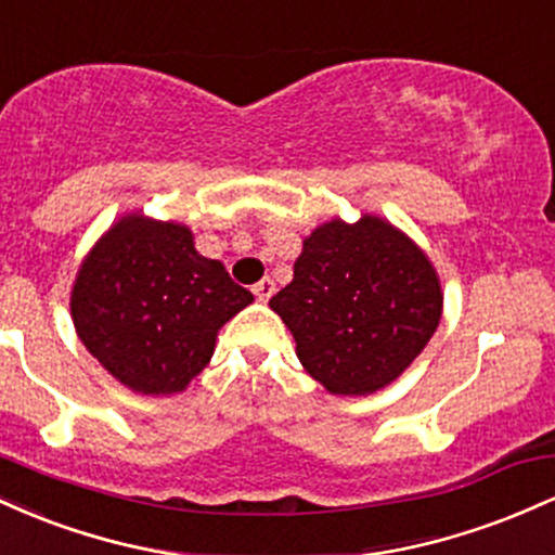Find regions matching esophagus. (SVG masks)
Instances as JSON below:
<instances>
[{
  "instance_id": "34e87169",
  "label": "esophagus",
  "mask_w": 555,
  "mask_h": 555,
  "mask_svg": "<svg viewBox=\"0 0 555 555\" xmlns=\"http://www.w3.org/2000/svg\"><path fill=\"white\" fill-rule=\"evenodd\" d=\"M253 292H256V297L260 299V302H269V299L273 297V292H276V284L266 276V279H260L256 286H253Z\"/></svg>"
}]
</instances>
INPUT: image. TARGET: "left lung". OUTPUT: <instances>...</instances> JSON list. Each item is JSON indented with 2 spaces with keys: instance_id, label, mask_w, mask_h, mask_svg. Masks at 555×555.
I'll use <instances>...</instances> for the list:
<instances>
[{
  "instance_id": "1",
  "label": "left lung",
  "mask_w": 555,
  "mask_h": 555,
  "mask_svg": "<svg viewBox=\"0 0 555 555\" xmlns=\"http://www.w3.org/2000/svg\"><path fill=\"white\" fill-rule=\"evenodd\" d=\"M297 358L331 393H373L410 367L441 321L430 260L375 216L318 227L295 279L271 297Z\"/></svg>"
}]
</instances>
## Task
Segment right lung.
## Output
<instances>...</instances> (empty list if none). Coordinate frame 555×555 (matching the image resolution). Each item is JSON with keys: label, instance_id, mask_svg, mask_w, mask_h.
<instances>
[{"label": "right lung", "instance_id": "right-lung-1", "mask_svg": "<svg viewBox=\"0 0 555 555\" xmlns=\"http://www.w3.org/2000/svg\"><path fill=\"white\" fill-rule=\"evenodd\" d=\"M250 302L224 263L195 250L188 227L127 216L86 258L69 305L80 341L114 378L140 393H177Z\"/></svg>", "mask_w": 555, "mask_h": 555}]
</instances>
